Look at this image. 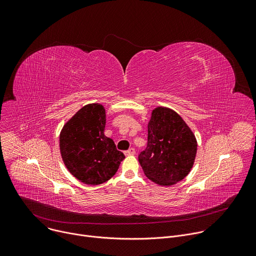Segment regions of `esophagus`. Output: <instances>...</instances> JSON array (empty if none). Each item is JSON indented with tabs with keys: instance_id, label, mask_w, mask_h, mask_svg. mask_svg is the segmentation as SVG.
<instances>
[{
	"instance_id": "esophagus-1",
	"label": "esophagus",
	"mask_w": 256,
	"mask_h": 256,
	"mask_svg": "<svg viewBox=\"0 0 256 256\" xmlns=\"http://www.w3.org/2000/svg\"><path fill=\"white\" fill-rule=\"evenodd\" d=\"M124 154H126V156H132V155H134V154H136V151H134V148H130V149H128V151H126Z\"/></svg>"
}]
</instances>
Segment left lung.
I'll return each instance as SVG.
<instances>
[{
	"instance_id": "1",
	"label": "left lung",
	"mask_w": 256,
	"mask_h": 256,
	"mask_svg": "<svg viewBox=\"0 0 256 256\" xmlns=\"http://www.w3.org/2000/svg\"><path fill=\"white\" fill-rule=\"evenodd\" d=\"M196 150V136L184 118L168 107L153 109L147 148L138 155L146 176L161 186L176 184L190 172Z\"/></svg>"
}]
</instances>
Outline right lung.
Segmentation results:
<instances>
[{"label":"right lung","mask_w":256,"mask_h":256,"mask_svg":"<svg viewBox=\"0 0 256 256\" xmlns=\"http://www.w3.org/2000/svg\"><path fill=\"white\" fill-rule=\"evenodd\" d=\"M105 108L99 103L83 106L62 126L60 151L68 172L87 186H98L118 171L124 155L104 134Z\"/></svg>","instance_id":"1"}]
</instances>
